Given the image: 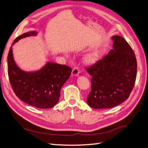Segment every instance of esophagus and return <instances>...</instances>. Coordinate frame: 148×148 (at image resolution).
Returning <instances> with one entry per match:
<instances>
[{
    "label": "esophagus",
    "mask_w": 148,
    "mask_h": 148,
    "mask_svg": "<svg viewBox=\"0 0 148 148\" xmlns=\"http://www.w3.org/2000/svg\"><path fill=\"white\" fill-rule=\"evenodd\" d=\"M79 74V68L75 67L74 69L72 71V75L73 76H76V75H78Z\"/></svg>",
    "instance_id": "34e87169"
}]
</instances>
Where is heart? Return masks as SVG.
Instances as JSON below:
<instances>
[{
  "label": "heart",
  "instance_id": "1",
  "mask_svg": "<svg viewBox=\"0 0 148 148\" xmlns=\"http://www.w3.org/2000/svg\"><path fill=\"white\" fill-rule=\"evenodd\" d=\"M97 58L98 56L96 53H92V54H90L87 57V60H88V61L89 62H94L96 61Z\"/></svg>",
  "mask_w": 148,
  "mask_h": 148
}]
</instances>
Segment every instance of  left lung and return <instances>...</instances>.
<instances>
[{
    "instance_id": "1",
    "label": "left lung",
    "mask_w": 148,
    "mask_h": 148,
    "mask_svg": "<svg viewBox=\"0 0 148 148\" xmlns=\"http://www.w3.org/2000/svg\"><path fill=\"white\" fill-rule=\"evenodd\" d=\"M112 49L86 71L92 77L87 103L94 109H108L123 103L134 88L137 61L123 37H112Z\"/></svg>"
}]
</instances>
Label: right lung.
Listing matches in <instances>:
<instances>
[{"label": "right lung", "instance_id": "add662e5", "mask_svg": "<svg viewBox=\"0 0 148 148\" xmlns=\"http://www.w3.org/2000/svg\"><path fill=\"white\" fill-rule=\"evenodd\" d=\"M37 34L36 31H30L14 40L7 56V71L11 86L18 99L34 107L49 109L58 103L60 89L70 77L72 69L52 62L33 72L18 67L14 59L12 45L22 38Z\"/></svg>", "mask_w": 148, "mask_h": 148}]
</instances>
